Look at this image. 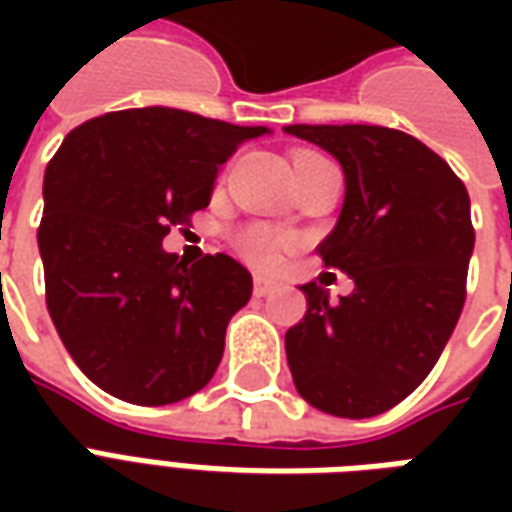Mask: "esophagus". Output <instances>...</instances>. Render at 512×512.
I'll return each mask as SVG.
<instances>
[{"label":"esophagus","instance_id":"obj_1","mask_svg":"<svg viewBox=\"0 0 512 512\" xmlns=\"http://www.w3.org/2000/svg\"><path fill=\"white\" fill-rule=\"evenodd\" d=\"M274 290H279V279H271V277H263V274H257L255 296H271Z\"/></svg>","mask_w":512,"mask_h":512}]
</instances>
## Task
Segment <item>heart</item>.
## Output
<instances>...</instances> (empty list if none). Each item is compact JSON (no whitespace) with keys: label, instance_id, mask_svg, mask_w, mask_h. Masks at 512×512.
I'll return each mask as SVG.
<instances>
[{"label":"heart","instance_id":"b5f03b06","mask_svg":"<svg viewBox=\"0 0 512 512\" xmlns=\"http://www.w3.org/2000/svg\"><path fill=\"white\" fill-rule=\"evenodd\" d=\"M310 158H321V156H315V153H299V156L293 158V167L301 164V161H310ZM238 246H241V252H244L249 260H255V263H260V266H271L279 255L282 238L271 233V230H266V227H252V230H246V233L241 235Z\"/></svg>","mask_w":512,"mask_h":512}]
</instances>
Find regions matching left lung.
<instances>
[{"label":"left lung","mask_w":512,"mask_h":512,"mask_svg":"<svg viewBox=\"0 0 512 512\" xmlns=\"http://www.w3.org/2000/svg\"><path fill=\"white\" fill-rule=\"evenodd\" d=\"M285 131L343 167V211L318 252L354 279L340 301L318 282L301 285L307 312L285 334L293 384L326 414L376 417L425 381L461 318L469 194L444 158L395 128Z\"/></svg>","instance_id":"1"}]
</instances>
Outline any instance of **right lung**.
<instances>
[{"label": "right lung", "instance_id": "add662e5", "mask_svg": "<svg viewBox=\"0 0 512 512\" xmlns=\"http://www.w3.org/2000/svg\"><path fill=\"white\" fill-rule=\"evenodd\" d=\"M263 134L145 106L93 117L62 139L38 230L46 307L73 362L104 392L167 406L213 378L252 274L230 255L189 266L161 241L211 202L219 164Z\"/></svg>", "mask_w": 512, "mask_h": 512}]
</instances>
